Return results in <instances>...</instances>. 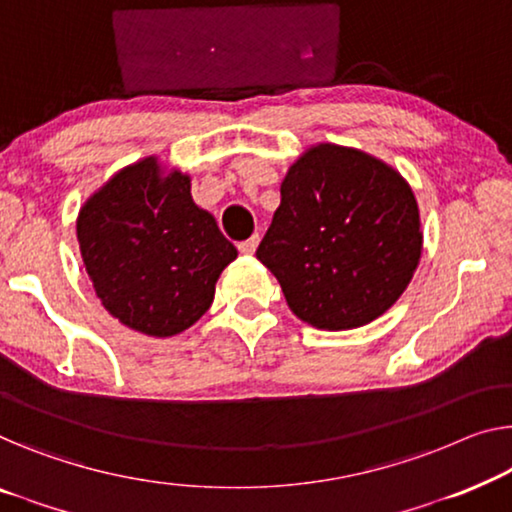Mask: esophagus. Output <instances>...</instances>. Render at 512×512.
I'll return each mask as SVG.
<instances>
[{
	"mask_svg": "<svg viewBox=\"0 0 512 512\" xmlns=\"http://www.w3.org/2000/svg\"><path fill=\"white\" fill-rule=\"evenodd\" d=\"M257 246H259V234H253V236H250V239L239 243V250H241L243 255H253L255 250H257Z\"/></svg>",
	"mask_w": 512,
	"mask_h": 512,
	"instance_id": "1",
	"label": "esophagus"
}]
</instances>
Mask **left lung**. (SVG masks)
I'll list each match as a JSON object with an SVG mask.
<instances>
[{
	"label": "left lung",
	"mask_w": 512,
	"mask_h": 512,
	"mask_svg": "<svg viewBox=\"0 0 512 512\" xmlns=\"http://www.w3.org/2000/svg\"><path fill=\"white\" fill-rule=\"evenodd\" d=\"M421 250V216L402 174L361 149L322 142L287 170L257 259L301 322L347 331L400 299Z\"/></svg>",
	"instance_id": "left-lung-1"
}]
</instances>
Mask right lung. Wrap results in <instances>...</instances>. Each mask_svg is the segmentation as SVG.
Wrapping results in <instances>:
<instances>
[{
    "mask_svg": "<svg viewBox=\"0 0 512 512\" xmlns=\"http://www.w3.org/2000/svg\"><path fill=\"white\" fill-rule=\"evenodd\" d=\"M78 241L103 308L128 329L170 338L213 303L236 248L193 202L190 177L156 156L119 170L85 202Z\"/></svg>",
    "mask_w": 512,
    "mask_h": 512,
    "instance_id": "right-lung-1",
    "label": "right lung"
}]
</instances>
